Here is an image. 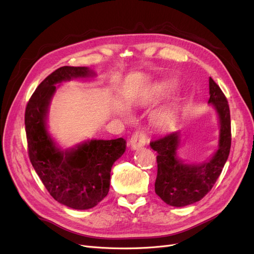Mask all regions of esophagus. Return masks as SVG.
Segmentation results:
<instances>
[{
  "label": "esophagus",
  "mask_w": 254,
  "mask_h": 254,
  "mask_svg": "<svg viewBox=\"0 0 254 254\" xmlns=\"http://www.w3.org/2000/svg\"><path fill=\"white\" fill-rule=\"evenodd\" d=\"M146 141H147V136L143 132V131H134L133 134L131 135L129 140V145L131 149L135 150V149H139L146 144Z\"/></svg>",
  "instance_id": "esophagus-1"
}]
</instances>
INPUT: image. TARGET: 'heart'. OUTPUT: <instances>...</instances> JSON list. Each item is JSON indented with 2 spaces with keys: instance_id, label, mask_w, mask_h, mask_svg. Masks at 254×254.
Listing matches in <instances>:
<instances>
[{
  "instance_id": "heart-1",
  "label": "heart",
  "mask_w": 254,
  "mask_h": 254,
  "mask_svg": "<svg viewBox=\"0 0 254 254\" xmlns=\"http://www.w3.org/2000/svg\"><path fill=\"white\" fill-rule=\"evenodd\" d=\"M166 90H167L166 87L157 88L152 92L151 96L149 97V101H155V99L159 98L161 95H163L165 93ZM176 117H177V106L173 104L167 107H164L163 109L159 110L155 115V120L158 125L165 127V126L172 125L174 121L176 120Z\"/></svg>"
}]
</instances>
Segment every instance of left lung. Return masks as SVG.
<instances>
[{
	"instance_id": "8db88e82",
	"label": "left lung",
	"mask_w": 254,
	"mask_h": 254,
	"mask_svg": "<svg viewBox=\"0 0 254 254\" xmlns=\"http://www.w3.org/2000/svg\"><path fill=\"white\" fill-rule=\"evenodd\" d=\"M209 104L219 119L218 149L212 158L200 164H189L177 157L180 146V132H173L150 142L158 152L156 194L173 206L195 203L209 193L224 168L231 148V118L228 101L218 84L209 79Z\"/></svg>"
}]
</instances>
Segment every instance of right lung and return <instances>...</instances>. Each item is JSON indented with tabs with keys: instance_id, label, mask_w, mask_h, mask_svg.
Instances as JSON below:
<instances>
[{
	"instance_id": "obj_1",
	"label": "right lung",
	"mask_w": 254,
	"mask_h": 254,
	"mask_svg": "<svg viewBox=\"0 0 254 254\" xmlns=\"http://www.w3.org/2000/svg\"><path fill=\"white\" fill-rule=\"evenodd\" d=\"M95 76L86 66H61L45 78L29 98L25 109L28 156L50 195L75 210L95 206L107 196L113 163L126 149L123 137L90 140L61 150L51 137L47 117L55 84Z\"/></svg>"
}]
</instances>
